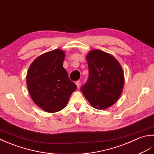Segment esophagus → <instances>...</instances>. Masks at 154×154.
<instances>
[{
	"mask_svg": "<svg viewBox=\"0 0 154 154\" xmlns=\"http://www.w3.org/2000/svg\"><path fill=\"white\" fill-rule=\"evenodd\" d=\"M76 86H77V87H78V88H80V85H81V82H80V80L76 81Z\"/></svg>",
	"mask_w": 154,
	"mask_h": 154,
	"instance_id": "esophagus-1",
	"label": "esophagus"
}]
</instances>
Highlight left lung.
Wrapping results in <instances>:
<instances>
[{"instance_id":"8db88e82","label":"left lung","mask_w":154,"mask_h":154,"mask_svg":"<svg viewBox=\"0 0 154 154\" xmlns=\"http://www.w3.org/2000/svg\"><path fill=\"white\" fill-rule=\"evenodd\" d=\"M89 78L81 88L84 96L93 108L105 109L120 98L124 85V74L117 59L100 50L86 55Z\"/></svg>"}]
</instances>
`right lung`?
<instances>
[{
  "label": "right lung",
  "mask_w": 154,
  "mask_h": 154,
  "mask_svg": "<svg viewBox=\"0 0 154 154\" xmlns=\"http://www.w3.org/2000/svg\"><path fill=\"white\" fill-rule=\"evenodd\" d=\"M65 52L60 49L46 52L32 62L26 74L31 98L44 111L55 113L66 106L77 86L63 67Z\"/></svg>",
  "instance_id": "right-lung-1"
}]
</instances>
